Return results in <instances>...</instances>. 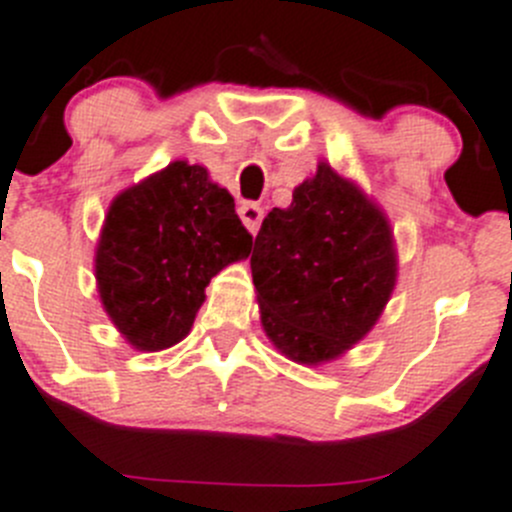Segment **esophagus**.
<instances>
[{
	"mask_svg": "<svg viewBox=\"0 0 512 512\" xmlns=\"http://www.w3.org/2000/svg\"><path fill=\"white\" fill-rule=\"evenodd\" d=\"M237 212H240L242 224H245L252 234H257V229H260V224H262V217H265V209L255 202H245L240 209H237Z\"/></svg>",
	"mask_w": 512,
	"mask_h": 512,
	"instance_id": "esophagus-1",
	"label": "esophagus"
}]
</instances>
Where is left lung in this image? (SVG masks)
Wrapping results in <instances>:
<instances>
[{"instance_id": "1", "label": "left lung", "mask_w": 512, "mask_h": 512, "mask_svg": "<svg viewBox=\"0 0 512 512\" xmlns=\"http://www.w3.org/2000/svg\"><path fill=\"white\" fill-rule=\"evenodd\" d=\"M250 267L272 346L295 364L321 366L376 326L399 257L384 209L321 161L295 186L288 209L262 219Z\"/></svg>"}]
</instances>
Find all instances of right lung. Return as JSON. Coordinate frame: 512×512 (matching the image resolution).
<instances>
[{
	"mask_svg": "<svg viewBox=\"0 0 512 512\" xmlns=\"http://www.w3.org/2000/svg\"><path fill=\"white\" fill-rule=\"evenodd\" d=\"M250 250L232 194L204 166L171 161L108 207L95 245L100 303L136 351H164L189 336L209 280Z\"/></svg>",
	"mask_w": 512,
	"mask_h": 512,
	"instance_id": "1",
	"label": "right lung"
}]
</instances>
